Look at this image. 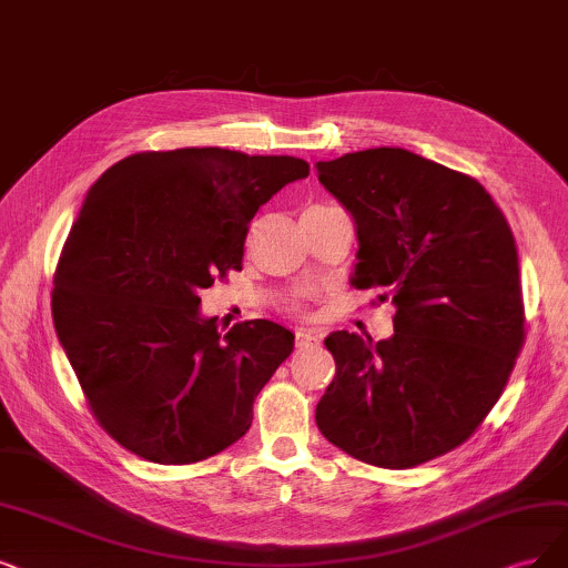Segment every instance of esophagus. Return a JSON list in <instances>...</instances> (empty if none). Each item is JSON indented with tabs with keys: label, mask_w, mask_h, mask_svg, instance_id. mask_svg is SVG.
Listing matches in <instances>:
<instances>
[{
	"label": "esophagus",
	"mask_w": 568,
	"mask_h": 568,
	"mask_svg": "<svg viewBox=\"0 0 568 568\" xmlns=\"http://www.w3.org/2000/svg\"><path fill=\"white\" fill-rule=\"evenodd\" d=\"M321 344V334L316 329H297V346L308 348V346H318Z\"/></svg>",
	"instance_id": "1"
}]
</instances>
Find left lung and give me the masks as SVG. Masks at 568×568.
I'll list each match as a JSON object with an SVG mask.
<instances>
[{"label": "left lung", "instance_id": "left-lung-1", "mask_svg": "<svg viewBox=\"0 0 568 568\" xmlns=\"http://www.w3.org/2000/svg\"><path fill=\"white\" fill-rule=\"evenodd\" d=\"M353 217L355 287H384L395 334L325 339L337 372L316 407L334 447L412 468L475 433L524 342L515 236L477 180L400 146L316 163Z\"/></svg>", "mask_w": 568, "mask_h": 568}]
</instances>
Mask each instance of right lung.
Listing matches in <instances>:
<instances>
[{
	"label": "right lung",
	"mask_w": 568,
	"mask_h": 568,
	"mask_svg": "<svg viewBox=\"0 0 568 568\" xmlns=\"http://www.w3.org/2000/svg\"><path fill=\"white\" fill-rule=\"evenodd\" d=\"M308 175L295 156L222 146L125 156L89 189L53 276V323L116 443L163 466L224 452L292 353L273 321L201 316V292L241 268L247 224Z\"/></svg>",
	"instance_id": "right-lung-1"
}]
</instances>
